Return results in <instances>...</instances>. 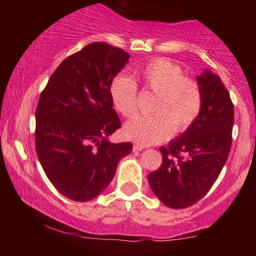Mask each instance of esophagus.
Returning a JSON list of instances; mask_svg holds the SVG:
<instances>
[{
    "instance_id": "34e87169",
    "label": "esophagus",
    "mask_w": 256,
    "mask_h": 256,
    "mask_svg": "<svg viewBox=\"0 0 256 256\" xmlns=\"http://www.w3.org/2000/svg\"><path fill=\"white\" fill-rule=\"evenodd\" d=\"M134 152H142L143 149H144V146H140V144H134Z\"/></svg>"
}]
</instances>
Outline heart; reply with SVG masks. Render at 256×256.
<instances>
[{"mask_svg": "<svg viewBox=\"0 0 256 256\" xmlns=\"http://www.w3.org/2000/svg\"><path fill=\"white\" fill-rule=\"evenodd\" d=\"M143 89L156 94L152 116H137L124 126L128 140L149 146L192 128L204 107L202 88L195 79L185 77L178 64L166 58L148 62L137 71ZM114 108L122 116H131L137 110V85L126 76H116L110 85Z\"/></svg>", "mask_w": 256, "mask_h": 256, "instance_id": "obj_1", "label": "heart"}]
</instances>
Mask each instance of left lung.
Masks as SVG:
<instances>
[{"label":"left lung","mask_w":256,"mask_h":256,"mask_svg":"<svg viewBox=\"0 0 256 256\" xmlns=\"http://www.w3.org/2000/svg\"><path fill=\"white\" fill-rule=\"evenodd\" d=\"M198 83L204 92L201 114L177 140L158 149L162 164L148 174L155 196L174 210L190 207L204 198L231 149L234 113L230 94L210 70L198 76Z\"/></svg>","instance_id":"left-lung-1"}]
</instances>
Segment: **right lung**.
Segmentation results:
<instances>
[{
  "label": "right lung",
  "instance_id": "obj_1",
  "mask_svg": "<svg viewBox=\"0 0 256 256\" xmlns=\"http://www.w3.org/2000/svg\"><path fill=\"white\" fill-rule=\"evenodd\" d=\"M130 55L104 42L90 43L58 64L40 92L34 143L46 177L64 196L88 202L116 174L132 143H110L122 128L110 85Z\"/></svg>",
  "mask_w": 256,
  "mask_h": 256
}]
</instances>
